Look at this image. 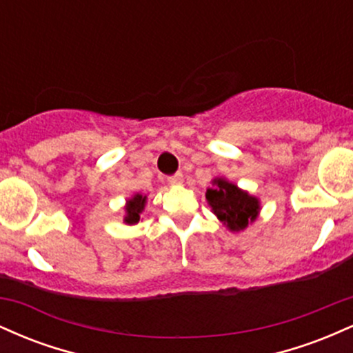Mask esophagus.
<instances>
[{"instance_id":"1","label":"esophagus","mask_w":353,"mask_h":353,"mask_svg":"<svg viewBox=\"0 0 353 353\" xmlns=\"http://www.w3.org/2000/svg\"><path fill=\"white\" fill-rule=\"evenodd\" d=\"M168 181H169V184H171V185H182V184H184V176H182L181 172L174 174V176L169 177Z\"/></svg>"}]
</instances>
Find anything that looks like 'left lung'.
Masks as SVG:
<instances>
[{
  "mask_svg": "<svg viewBox=\"0 0 353 353\" xmlns=\"http://www.w3.org/2000/svg\"><path fill=\"white\" fill-rule=\"evenodd\" d=\"M205 201L212 209L214 216L234 234L245 230L247 225L255 222L262 209L259 197L241 189L225 177L212 179V185L205 192Z\"/></svg>",
  "mask_w": 353,
  "mask_h": 353,
  "instance_id": "8db88e82",
  "label": "left lung"
}]
</instances>
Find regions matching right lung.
Masks as SVG:
<instances>
[{"instance_id": "right-lung-1", "label": "right lung", "mask_w": 353, "mask_h": 353, "mask_svg": "<svg viewBox=\"0 0 353 353\" xmlns=\"http://www.w3.org/2000/svg\"><path fill=\"white\" fill-rule=\"evenodd\" d=\"M145 202H148V196H144V194H139V192L132 194V196L125 201L124 224L134 225L139 222L141 214H143L145 209Z\"/></svg>"}]
</instances>
